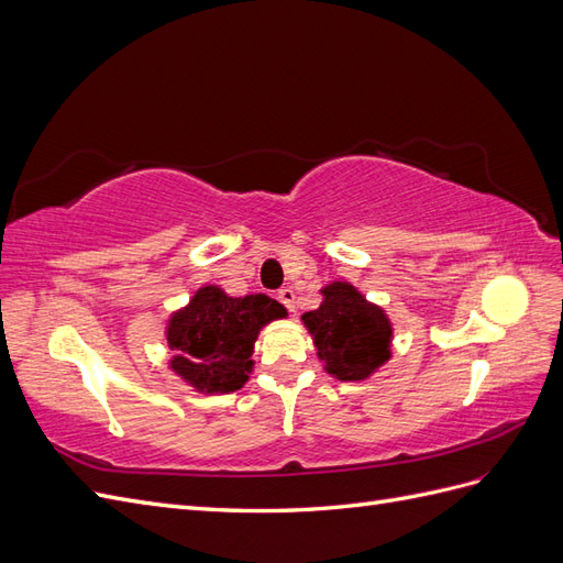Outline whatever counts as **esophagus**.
<instances>
[{"label": "esophagus", "instance_id": "esophagus-1", "mask_svg": "<svg viewBox=\"0 0 563 563\" xmlns=\"http://www.w3.org/2000/svg\"><path fill=\"white\" fill-rule=\"evenodd\" d=\"M279 300L284 302V308L288 310V312H294L296 310V294H294V288H288V286H284V288H279Z\"/></svg>", "mask_w": 563, "mask_h": 563}]
</instances>
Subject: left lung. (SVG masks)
<instances>
[{
	"mask_svg": "<svg viewBox=\"0 0 563 563\" xmlns=\"http://www.w3.org/2000/svg\"><path fill=\"white\" fill-rule=\"evenodd\" d=\"M321 305L300 319L310 331L323 371L343 383L366 380L391 356V321L350 282L321 288Z\"/></svg>",
	"mask_w": 563,
	"mask_h": 563,
	"instance_id": "8db88e82",
	"label": "left lung"
}]
</instances>
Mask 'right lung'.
<instances>
[{
    "mask_svg": "<svg viewBox=\"0 0 563 563\" xmlns=\"http://www.w3.org/2000/svg\"><path fill=\"white\" fill-rule=\"evenodd\" d=\"M282 317L284 305L265 294L234 298L213 284L201 286L166 321L174 352L168 368L201 395H230L249 380L261 329Z\"/></svg>",
    "mask_w": 563,
    "mask_h": 563,
    "instance_id": "1",
    "label": "right lung"
}]
</instances>
